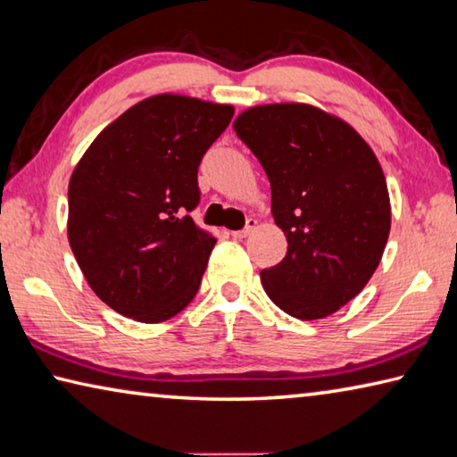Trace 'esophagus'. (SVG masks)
<instances>
[{
  "mask_svg": "<svg viewBox=\"0 0 457 457\" xmlns=\"http://www.w3.org/2000/svg\"><path fill=\"white\" fill-rule=\"evenodd\" d=\"M254 228H257V220H254V219H249V220H246V224H245V228H241V230H233V233H230V237H235V238H245V237H249Z\"/></svg>",
  "mask_w": 457,
  "mask_h": 457,
  "instance_id": "esophagus-1",
  "label": "esophagus"
}]
</instances>
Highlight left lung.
<instances>
[{
  "instance_id": "left-lung-1",
  "label": "left lung",
  "mask_w": 457,
  "mask_h": 457,
  "mask_svg": "<svg viewBox=\"0 0 457 457\" xmlns=\"http://www.w3.org/2000/svg\"><path fill=\"white\" fill-rule=\"evenodd\" d=\"M235 132L265 168L285 259L261 270L269 299L313 321L361 293L386 249L391 208L373 150L349 124L307 104L243 112Z\"/></svg>"
}]
</instances>
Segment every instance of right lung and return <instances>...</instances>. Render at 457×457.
<instances>
[{
	"label": "right lung",
	"instance_id": "right-lung-1",
	"mask_svg": "<svg viewBox=\"0 0 457 457\" xmlns=\"http://www.w3.org/2000/svg\"><path fill=\"white\" fill-rule=\"evenodd\" d=\"M233 106L162 94L104 128L68 188V238L92 291L160 323L195 299L216 238L196 228L198 166Z\"/></svg>",
	"mask_w": 457,
	"mask_h": 457
}]
</instances>
